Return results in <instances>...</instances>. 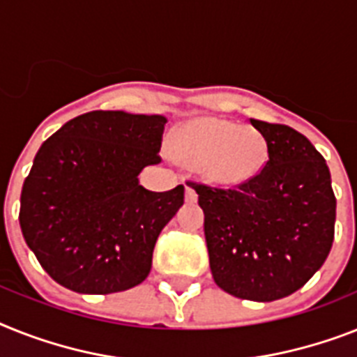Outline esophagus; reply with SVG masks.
I'll return each mask as SVG.
<instances>
[{"label":"esophagus","mask_w":357,"mask_h":357,"mask_svg":"<svg viewBox=\"0 0 357 357\" xmlns=\"http://www.w3.org/2000/svg\"><path fill=\"white\" fill-rule=\"evenodd\" d=\"M197 191L193 190V185L185 184V202H195L197 200Z\"/></svg>","instance_id":"esophagus-1"}]
</instances>
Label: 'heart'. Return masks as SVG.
Segmentation results:
<instances>
[{"label":"heart","mask_w":357,"mask_h":357,"mask_svg":"<svg viewBox=\"0 0 357 357\" xmlns=\"http://www.w3.org/2000/svg\"><path fill=\"white\" fill-rule=\"evenodd\" d=\"M173 149L188 166L200 167L206 181L220 185L248 182L268 158V142L259 129L215 116L182 123Z\"/></svg>","instance_id":"1"}]
</instances>
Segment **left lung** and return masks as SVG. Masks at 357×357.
I'll use <instances>...</instances> for the list:
<instances>
[{"instance_id": "8db88e82", "label": "left lung", "mask_w": 357, "mask_h": 357, "mask_svg": "<svg viewBox=\"0 0 357 357\" xmlns=\"http://www.w3.org/2000/svg\"><path fill=\"white\" fill-rule=\"evenodd\" d=\"M268 142V162L237 188L195 184L217 287L268 303L305 284L334 241L335 197L325 158L296 129L250 119Z\"/></svg>"}]
</instances>
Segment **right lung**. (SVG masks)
I'll return each mask as SVG.
<instances>
[{"label":"right lung","mask_w":357,"mask_h":357,"mask_svg":"<svg viewBox=\"0 0 357 357\" xmlns=\"http://www.w3.org/2000/svg\"><path fill=\"white\" fill-rule=\"evenodd\" d=\"M162 114L91 111L41 144L23 182L20 226L58 284L114 294L149 275L162 228L184 204V185L149 191L138 182L158 164Z\"/></svg>","instance_id":"add662e5"}]
</instances>
